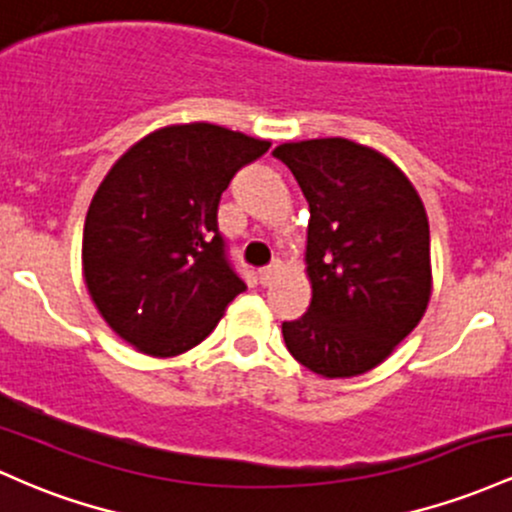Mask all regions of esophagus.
Masks as SVG:
<instances>
[{
	"mask_svg": "<svg viewBox=\"0 0 512 512\" xmlns=\"http://www.w3.org/2000/svg\"><path fill=\"white\" fill-rule=\"evenodd\" d=\"M275 273H278V266L261 268V271H258V283H261V285H268V283H271V278H273Z\"/></svg>",
	"mask_w": 512,
	"mask_h": 512,
	"instance_id": "obj_1",
	"label": "esophagus"
}]
</instances>
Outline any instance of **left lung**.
I'll return each mask as SVG.
<instances>
[{
	"label": "left lung",
	"mask_w": 512,
	"mask_h": 512,
	"mask_svg": "<svg viewBox=\"0 0 512 512\" xmlns=\"http://www.w3.org/2000/svg\"><path fill=\"white\" fill-rule=\"evenodd\" d=\"M309 203L312 302L285 321V346L326 380L370 372L416 329L430 302V227L404 171L346 137L273 149Z\"/></svg>",
	"instance_id": "8db88e82"
}]
</instances>
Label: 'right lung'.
<instances>
[{
  "label": "right lung",
  "instance_id": "obj_1",
  "mask_svg": "<svg viewBox=\"0 0 512 512\" xmlns=\"http://www.w3.org/2000/svg\"><path fill=\"white\" fill-rule=\"evenodd\" d=\"M268 147L222 125H166L111 166L86 212L82 273L103 321L132 348L186 353L246 290L225 256L217 205Z\"/></svg>",
  "mask_w": 512,
  "mask_h": 512
}]
</instances>
